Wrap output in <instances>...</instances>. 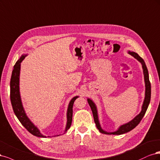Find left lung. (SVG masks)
Returning a JSON list of instances; mask_svg holds the SVG:
<instances>
[{
	"mask_svg": "<svg viewBox=\"0 0 160 160\" xmlns=\"http://www.w3.org/2000/svg\"><path fill=\"white\" fill-rule=\"evenodd\" d=\"M128 53L131 54L132 56H133L135 58H136L138 61H140V62L142 64V68L143 70V74H144V79H145V83H146V96H145V99H144V102H143V104L142 106V109L141 112L134 119H133L131 122H128L124 125H122V126L120 127V128L118 129V130L115 132H112V133H109V132H104V130H102L101 128L100 123H99V121L98 119V114H97V110H96V107L94 104V103L92 102L91 100L88 99V102L91 108L92 111V114H93V116H94V122L96 123V126L97 127V128L98 129L99 131L102 133H104V134H114V135H120V134H123V133H127L128 132L131 131L132 130H133V128H136L138 124L139 123L141 122V120H142V118L143 117V116L145 115L146 110L148 109V107L149 106V102H150V98H151V84L150 82H149V74H148V71L147 69L146 65L144 62L143 60L139 56L137 53L134 52H128Z\"/></svg>",
	"mask_w": 160,
	"mask_h": 160,
	"instance_id": "8db88e82",
	"label": "left lung"
}]
</instances>
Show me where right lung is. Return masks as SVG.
Returning a JSON list of instances; mask_svg holds the SVG:
<instances>
[{"label": "right lung", "instance_id": "obj_1", "mask_svg": "<svg viewBox=\"0 0 160 160\" xmlns=\"http://www.w3.org/2000/svg\"><path fill=\"white\" fill-rule=\"evenodd\" d=\"M25 56H22V57L17 62L14 66V69L12 72L11 79V94H10L12 106L14 114L17 116L20 122L22 123V126L27 129L30 133H32V135L38 137L46 138V136H44L41 134L37 128L34 126L33 123L30 121L27 115H26L22 105L21 100H20L19 92V74L20 62H21L22 60L24 58ZM77 98H78V96L73 98L71 100L69 104L68 112H67V120H67V125L65 132H67V130H68L71 126L72 121L73 104Z\"/></svg>", "mask_w": 160, "mask_h": 160}]
</instances>
